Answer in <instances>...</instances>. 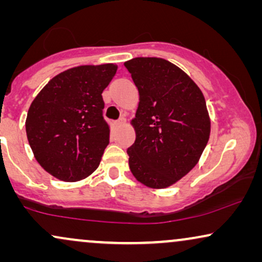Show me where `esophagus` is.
Segmentation results:
<instances>
[{"mask_svg":"<svg viewBox=\"0 0 262 262\" xmlns=\"http://www.w3.org/2000/svg\"><path fill=\"white\" fill-rule=\"evenodd\" d=\"M125 123H126V119H125V118H120V119H118L117 121H114V127L120 128L121 126H124Z\"/></svg>","mask_w":262,"mask_h":262,"instance_id":"34e87169","label":"esophagus"}]
</instances>
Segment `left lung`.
Returning <instances> with one entry per match:
<instances>
[{
  "label": "left lung",
  "mask_w": 262,
  "mask_h": 262,
  "mask_svg": "<svg viewBox=\"0 0 262 262\" xmlns=\"http://www.w3.org/2000/svg\"><path fill=\"white\" fill-rule=\"evenodd\" d=\"M124 66L139 93L128 166L143 185L169 187L198 163L209 142L205 99L192 78L166 59L137 57Z\"/></svg>",
  "instance_id": "1"
}]
</instances>
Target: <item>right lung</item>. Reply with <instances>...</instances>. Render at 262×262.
I'll list each match as a JSON object with an SVG mask.
<instances>
[{"label": "right lung", "instance_id": "add662e5", "mask_svg": "<svg viewBox=\"0 0 262 262\" xmlns=\"http://www.w3.org/2000/svg\"><path fill=\"white\" fill-rule=\"evenodd\" d=\"M116 64L81 66L49 81L31 103L26 134L35 160L62 181L87 178L99 167L110 143L102 92Z\"/></svg>", "mask_w": 262, "mask_h": 262}]
</instances>
